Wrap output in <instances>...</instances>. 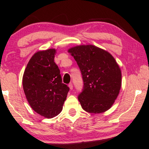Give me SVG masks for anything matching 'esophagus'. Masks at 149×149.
<instances>
[{
	"label": "esophagus",
	"mask_w": 149,
	"mask_h": 149,
	"mask_svg": "<svg viewBox=\"0 0 149 149\" xmlns=\"http://www.w3.org/2000/svg\"><path fill=\"white\" fill-rule=\"evenodd\" d=\"M68 87H69V88H70V89H73V85H72V83H69Z\"/></svg>",
	"instance_id": "esophagus-1"
}]
</instances>
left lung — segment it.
<instances>
[{"label": "left lung", "mask_w": 149, "mask_h": 149, "mask_svg": "<svg viewBox=\"0 0 149 149\" xmlns=\"http://www.w3.org/2000/svg\"><path fill=\"white\" fill-rule=\"evenodd\" d=\"M80 69L83 82L78 100L90 113L107 111L113 104L121 86V72L115 58L93 45H80L68 50Z\"/></svg>", "instance_id": "1"}]
</instances>
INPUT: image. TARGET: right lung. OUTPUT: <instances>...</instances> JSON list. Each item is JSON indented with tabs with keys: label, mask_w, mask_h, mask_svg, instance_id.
Returning a JSON list of instances; mask_svg holds the SVG:
<instances>
[{
	"label": "right lung",
	"mask_w": 149,
	"mask_h": 149,
	"mask_svg": "<svg viewBox=\"0 0 149 149\" xmlns=\"http://www.w3.org/2000/svg\"><path fill=\"white\" fill-rule=\"evenodd\" d=\"M56 53L54 49L36 53L27 64L22 81L30 107L46 118L62 111L70 89L62 83L60 70L54 62Z\"/></svg>",
	"instance_id": "1"
}]
</instances>
